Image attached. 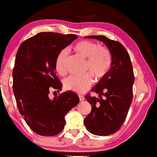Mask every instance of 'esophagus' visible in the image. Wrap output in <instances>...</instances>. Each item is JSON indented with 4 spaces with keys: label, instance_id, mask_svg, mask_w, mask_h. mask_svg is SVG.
I'll return each mask as SVG.
<instances>
[{
    "label": "esophagus",
    "instance_id": "esophagus-1",
    "mask_svg": "<svg viewBox=\"0 0 157 157\" xmlns=\"http://www.w3.org/2000/svg\"><path fill=\"white\" fill-rule=\"evenodd\" d=\"M79 98H80V101H83L85 99V98L83 97V96H79Z\"/></svg>",
    "mask_w": 157,
    "mask_h": 157
}]
</instances>
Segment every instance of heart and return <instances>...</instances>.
I'll return each instance as SVG.
<instances>
[{
	"label": "heart",
	"mask_w": 157,
	"mask_h": 157,
	"mask_svg": "<svg viewBox=\"0 0 157 157\" xmlns=\"http://www.w3.org/2000/svg\"><path fill=\"white\" fill-rule=\"evenodd\" d=\"M74 51L85 60L83 72L80 77H70L64 82V88L68 91L83 94L90 90L93 83V76L97 82L103 80L109 73L112 65V56L107 48L99 46L97 43L89 40H82L74 45ZM67 50H61L55 59V67L61 75L66 74Z\"/></svg>",
	"instance_id": "obj_1"
}]
</instances>
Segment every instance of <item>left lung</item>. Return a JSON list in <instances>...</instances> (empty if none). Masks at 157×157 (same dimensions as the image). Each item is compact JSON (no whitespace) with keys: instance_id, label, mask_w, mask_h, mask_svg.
I'll use <instances>...</instances> for the list:
<instances>
[{"instance_id":"left-lung-1","label":"left lung","mask_w":157,"mask_h":157,"mask_svg":"<svg viewBox=\"0 0 157 157\" xmlns=\"http://www.w3.org/2000/svg\"><path fill=\"white\" fill-rule=\"evenodd\" d=\"M86 37L103 42L112 56V68L108 75L92 90L99 94V97L90 94L85 96L92 106L91 112L84 119L86 129L95 135L108 136L121 128L132 102L134 82L132 64L128 51L118 41L105 36Z\"/></svg>"}]
</instances>
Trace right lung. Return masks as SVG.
<instances>
[{
    "label": "right lung",
    "instance_id": "1",
    "mask_svg": "<svg viewBox=\"0 0 157 157\" xmlns=\"http://www.w3.org/2000/svg\"><path fill=\"white\" fill-rule=\"evenodd\" d=\"M77 38V35L44 32L22 42L13 70V90L17 105L28 126L42 136L59 134L65 124L64 116L78 104L73 92L55 95L62 87L55 71V59L62 49Z\"/></svg>",
    "mask_w": 157,
    "mask_h": 157
}]
</instances>
